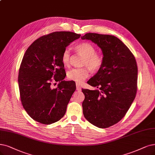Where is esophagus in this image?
<instances>
[{
  "label": "esophagus",
  "instance_id": "obj_1",
  "mask_svg": "<svg viewBox=\"0 0 155 155\" xmlns=\"http://www.w3.org/2000/svg\"><path fill=\"white\" fill-rule=\"evenodd\" d=\"M76 86H77V91H81V85L77 84Z\"/></svg>",
  "mask_w": 155,
  "mask_h": 155
}]
</instances>
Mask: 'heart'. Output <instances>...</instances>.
Listing matches in <instances>:
<instances>
[{
  "label": "heart",
  "mask_w": 155,
  "mask_h": 155,
  "mask_svg": "<svg viewBox=\"0 0 155 155\" xmlns=\"http://www.w3.org/2000/svg\"><path fill=\"white\" fill-rule=\"evenodd\" d=\"M77 52L84 57L81 68H73L67 72V78L71 81L77 84L82 83L89 76V70L96 72L100 70L104 62V56L96 53V50L94 46L88 42H83L75 47ZM61 60L62 64L68 66L70 62V51L66 48L62 52Z\"/></svg>",
  "instance_id": "heart-1"
}]
</instances>
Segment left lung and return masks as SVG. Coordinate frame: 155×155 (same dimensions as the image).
<instances>
[{"instance_id":"1","label":"left lung","mask_w":155,"mask_h":155,"mask_svg":"<svg viewBox=\"0 0 155 155\" xmlns=\"http://www.w3.org/2000/svg\"><path fill=\"white\" fill-rule=\"evenodd\" d=\"M81 38L97 44L104 58L101 68L87 82L98 89H82L85 95L84 116L97 127L108 128L124 117L135 98L137 62L129 48L116 36L87 33Z\"/></svg>"}]
</instances>
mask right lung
<instances>
[{
    "instance_id": "right-lung-1",
    "label": "right lung",
    "mask_w": 155,
    "mask_h": 155,
    "mask_svg": "<svg viewBox=\"0 0 155 155\" xmlns=\"http://www.w3.org/2000/svg\"><path fill=\"white\" fill-rule=\"evenodd\" d=\"M81 37L71 32H54L39 38L27 49L18 82L23 107L29 116L43 124L55 123L64 116L76 89L66 74L61 57L66 47ZM53 81L60 83L52 88Z\"/></svg>"
}]
</instances>
